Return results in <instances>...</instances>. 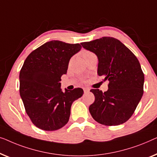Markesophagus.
<instances>
[{"label": "esophagus", "instance_id": "34e87169", "mask_svg": "<svg viewBox=\"0 0 157 157\" xmlns=\"http://www.w3.org/2000/svg\"><path fill=\"white\" fill-rule=\"evenodd\" d=\"M83 90H84V92H90V89L89 88H87V87H84L83 88Z\"/></svg>", "mask_w": 157, "mask_h": 157}]
</instances>
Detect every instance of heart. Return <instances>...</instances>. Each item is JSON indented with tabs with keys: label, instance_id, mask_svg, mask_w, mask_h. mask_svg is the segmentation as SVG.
Segmentation results:
<instances>
[{
	"label": "heart",
	"instance_id": "heart-1",
	"mask_svg": "<svg viewBox=\"0 0 157 157\" xmlns=\"http://www.w3.org/2000/svg\"><path fill=\"white\" fill-rule=\"evenodd\" d=\"M93 53H92V52L90 51H88V50H83L82 52V57L84 59L86 58V57L90 56V55H92Z\"/></svg>",
	"mask_w": 157,
	"mask_h": 157
}]
</instances>
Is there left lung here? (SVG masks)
<instances>
[{
    "instance_id": "obj_1",
    "label": "left lung",
    "mask_w": 157,
    "mask_h": 157,
    "mask_svg": "<svg viewBox=\"0 0 157 157\" xmlns=\"http://www.w3.org/2000/svg\"><path fill=\"white\" fill-rule=\"evenodd\" d=\"M98 57V74L109 81L107 91L92 89L94 101L89 110L93 119L106 126L120 125L131 117L144 92V75L133 52L112 37L81 43Z\"/></svg>"
}]
</instances>
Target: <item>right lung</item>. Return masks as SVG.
<instances>
[{
    "instance_id": "obj_1",
    "label": "right lung",
    "mask_w": 157,
    "mask_h": 157,
    "mask_svg": "<svg viewBox=\"0 0 157 157\" xmlns=\"http://www.w3.org/2000/svg\"><path fill=\"white\" fill-rule=\"evenodd\" d=\"M80 44L47 42L27 57L20 71V94L26 113L39 129L55 131L69 120L72 102L83 94L82 88L62 91L61 77L67 73L72 56Z\"/></svg>"
}]
</instances>
